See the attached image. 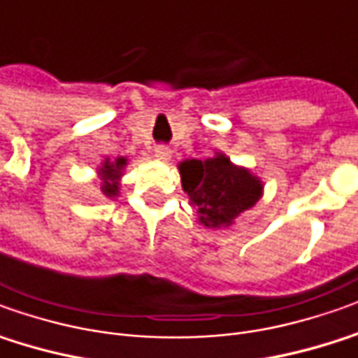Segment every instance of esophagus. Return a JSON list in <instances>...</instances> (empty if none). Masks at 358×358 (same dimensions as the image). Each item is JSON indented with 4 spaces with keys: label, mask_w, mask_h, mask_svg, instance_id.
<instances>
[{
    "label": "esophagus",
    "mask_w": 358,
    "mask_h": 358,
    "mask_svg": "<svg viewBox=\"0 0 358 358\" xmlns=\"http://www.w3.org/2000/svg\"><path fill=\"white\" fill-rule=\"evenodd\" d=\"M154 154H155V157L159 159V162H167V159L171 157V150H169L167 146H157L154 150Z\"/></svg>",
    "instance_id": "esophagus-1"
}]
</instances>
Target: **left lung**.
<instances>
[{
  "label": "left lung",
  "mask_w": 358,
  "mask_h": 358,
  "mask_svg": "<svg viewBox=\"0 0 358 358\" xmlns=\"http://www.w3.org/2000/svg\"><path fill=\"white\" fill-rule=\"evenodd\" d=\"M181 185L199 214V222L220 230L228 228L241 212L255 206L263 183L245 167H238L224 154L208 159H185L179 164Z\"/></svg>",
  "instance_id": "obj_1"
}]
</instances>
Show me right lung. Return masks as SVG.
Segmentation results:
<instances>
[{"mask_svg": "<svg viewBox=\"0 0 358 358\" xmlns=\"http://www.w3.org/2000/svg\"><path fill=\"white\" fill-rule=\"evenodd\" d=\"M124 165H127V157H117L115 162L105 159L99 167V177L103 185H101V191L108 199H115L118 196V181H120V175L124 171Z\"/></svg>", "mask_w": 358, "mask_h": 358, "instance_id": "1", "label": "right lung"}]
</instances>
